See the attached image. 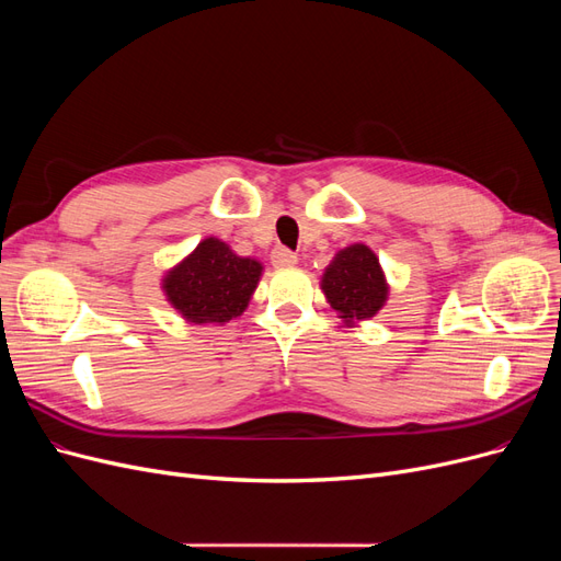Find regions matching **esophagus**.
<instances>
[{
  "label": "esophagus",
  "mask_w": 561,
  "mask_h": 561,
  "mask_svg": "<svg viewBox=\"0 0 561 561\" xmlns=\"http://www.w3.org/2000/svg\"><path fill=\"white\" fill-rule=\"evenodd\" d=\"M271 262H274V266H278V268L293 266V264H297V254L287 248H276L274 252H271Z\"/></svg>",
  "instance_id": "obj_1"
}]
</instances>
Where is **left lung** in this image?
I'll return each instance as SVG.
<instances>
[{"mask_svg": "<svg viewBox=\"0 0 561 561\" xmlns=\"http://www.w3.org/2000/svg\"><path fill=\"white\" fill-rule=\"evenodd\" d=\"M322 293L346 322L375 316L388 293L377 254L360 243L339 252L322 276Z\"/></svg>", "mask_w": 561, "mask_h": 561, "instance_id": "obj_1", "label": "left lung"}]
</instances>
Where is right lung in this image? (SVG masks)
Returning <instances> with one entry per match:
<instances>
[{"label": "right lung", "mask_w": 561, "mask_h": 561, "mask_svg": "<svg viewBox=\"0 0 561 561\" xmlns=\"http://www.w3.org/2000/svg\"><path fill=\"white\" fill-rule=\"evenodd\" d=\"M260 274V262L236 257L227 243L206 239L165 276L163 287L186 320L227 322L245 311Z\"/></svg>", "instance_id": "1"}]
</instances>
